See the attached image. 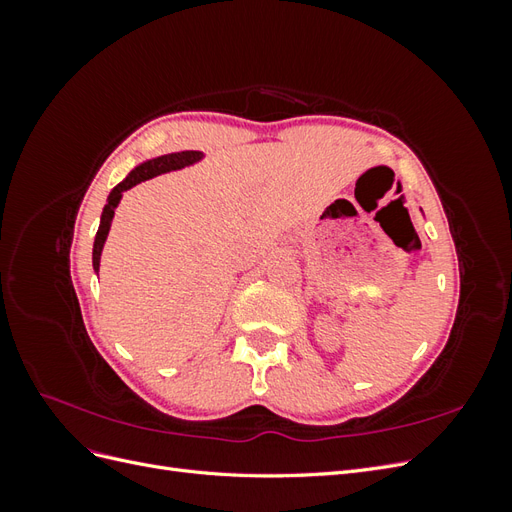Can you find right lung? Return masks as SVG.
Returning a JSON list of instances; mask_svg holds the SVG:
<instances>
[{"label": "right lung", "mask_w": 512, "mask_h": 512, "mask_svg": "<svg viewBox=\"0 0 512 512\" xmlns=\"http://www.w3.org/2000/svg\"><path fill=\"white\" fill-rule=\"evenodd\" d=\"M203 156H200V151H179V153H168V156H162V158H156V160H149L141 166H136L132 173L123 179L117 188L111 192V196H108V203L102 211V222H100V228H98V235H96V243H94V269L100 271V256H102V247H104V241H106V235L108 230H111V222H113V215H115V207L119 205V198L121 194L134 188L136 183L141 181H147L151 177L156 175H162V173H168V170H177V168H183L188 164H194L196 160H200Z\"/></svg>", "instance_id": "1"}]
</instances>
